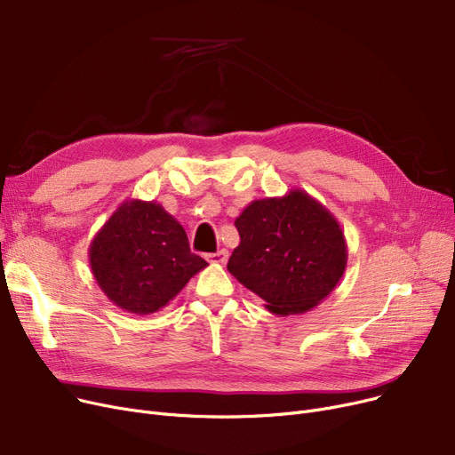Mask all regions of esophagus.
<instances>
[{"label": "esophagus", "instance_id": "obj_1", "mask_svg": "<svg viewBox=\"0 0 455 455\" xmlns=\"http://www.w3.org/2000/svg\"><path fill=\"white\" fill-rule=\"evenodd\" d=\"M227 259H228V251L225 249L208 254V261H212V264H227Z\"/></svg>", "mask_w": 455, "mask_h": 455}]
</instances>
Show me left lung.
<instances>
[{
  "label": "left lung",
  "instance_id": "obj_1",
  "mask_svg": "<svg viewBox=\"0 0 455 455\" xmlns=\"http://www.w3.org/2000/svg\"><path fill=\"white\" fill-rule=\"evenodd\" d=\"M234 225L240 245L227 269L275 315L309 312L347 269V242L338 220L304 189L252 201Z\"/></svg>",
  "mask_w": 455,
  "mask_h": 455
}]
</instances>
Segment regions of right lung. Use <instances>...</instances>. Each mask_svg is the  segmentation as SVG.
Returning <instances> with one entry per match:
<instances>
[{"mask_svg": "<svg viewBox=\"0 0 455 455\" xmlns=\"http://www.w3.org/2000/svg\"><path fill=\"white\" fill-rule=\"evenodd\" d=\"M101 291L129 314L149 315L173 300L208 264L189 251L182 225L155 201L117 206L88 249Z\"/></svg>", "mask_w": 455, "mask_h": 455, "instance_id": "1", "label": "right lung"}]
</instances>
